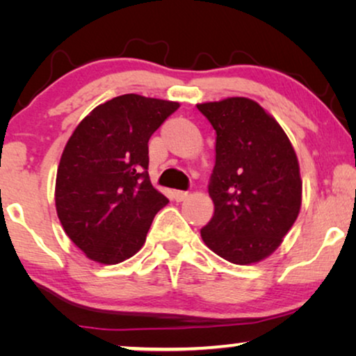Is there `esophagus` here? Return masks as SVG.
Segmentation results:
<instances>
[{
	"label": "esophagus",
	"mask_w": 356,
	"mask_h": 356,
	"mask_svg": "<svg viewBox=\"0 0 356 356\" xmlns=\"http://www.w3.org/2000/svg\"><path fill=\"white\" fill-rule=\"evenodd\" d=\"M189 196V193L188 191H173V199L177 202H181V201H184V199H186Z\"/></svg>",
	"instance_id": "34e87169"
}]
</instances>
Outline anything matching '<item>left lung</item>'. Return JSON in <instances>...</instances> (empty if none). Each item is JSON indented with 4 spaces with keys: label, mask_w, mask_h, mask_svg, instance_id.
<instances>
[{
    "label": "left lung",
    "mask_w": 356,
    "mask_h": 356,
    "mask_svg": "<svg viewBox=\"0 0 356 356\" xmlns=\"http://www.w3.org/2000/svg\"><path fill=\"white\" fill-rule=\"evenodd\" d=\"M216 129L209 196L213 216L201 236L233 264L272 254L298 217V160L280 124L256 102L232 97L197 105Z\"/></svg>",
    "instance_id": "8db88e82"
}]
</instances>
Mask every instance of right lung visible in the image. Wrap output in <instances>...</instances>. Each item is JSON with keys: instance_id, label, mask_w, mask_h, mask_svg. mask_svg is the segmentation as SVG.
Returning <instances> with one entry per match:
<instances>
[{"instance_id": "right-lung-1", "label": "right lung", "mask_w": 356, "mask_h": 356, "mask_svg": "<svg viewBox=\"0 0 356 356\" xmlns=\"http://www.w3.org/2000/svg\"><path fill=\"white\" fill-rule=\"evenodd\" d=\"M178 106L136 94L115 97L92 110L67 140L56 173V212L89 259H129L167 206L149 179L147 144Z\"/></svg>"}]
</instances>
